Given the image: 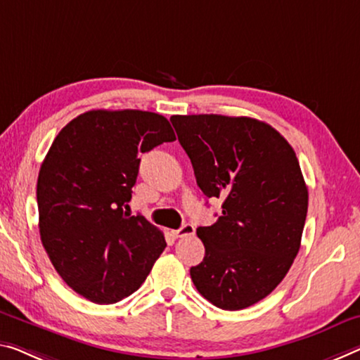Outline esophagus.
<instances>
[{"label":"esophagus","mask_w":360,"mask_h":360,"mask_svg":"<svg viewBox=\"0 0 360 360\" xmlns=\"http://www.w3.org/2000/svg\"><path fill=\"white\" fill-rule=\"evenodd\" d=\"M195 231H196L195 225H193V224H185L184 226H181V229L172 231V233H174L175 238H185V236L195 235Z\"/></svg>","instance_id":"34e87169"}]
</instances>
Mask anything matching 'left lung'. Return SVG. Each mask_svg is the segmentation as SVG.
I'll use <instances>...</instances> for the list:
<instances>
[{
    "mask_svg": "<svg viewBox=\"0 0 360 360\" xmlns=\"http://www.w3.org/2000/svg\"><path fill=\"white\" fill-rule=\"evenodd\" d=\"M170 122L198 186L224 199L217 222L196 230L206 254L190 270L193 283L225 311L250 307L278 286L300 251L309 195L296 153L257 119L199 114Z\"/></svg>",
    "mask_w": 360,
    "mask_h": 360,
    "instance_id": "1",
    "label": "left lung"
}]
</instances>
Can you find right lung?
<instances>
[{"label": "right lung", "mask_w": 360, "mask_h": 360, "mask_svg": "<svg viewBox=\"0 0 360 360\" xmlns=\"http://www.w3.org/2000/svg\"><path fill=\"white\" fill-rule=\"evenodd\" d=\"M175 134L148 110H88L54 138L37 181L43 248L65 283L96 304L140 288L167 243L143 215L124 211L140 153Z\"/></svg>", "instance_id": "right-lung-1"}]
</instances>
